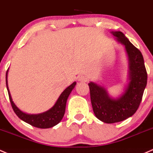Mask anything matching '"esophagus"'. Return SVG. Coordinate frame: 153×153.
Listing matches in <instances>:
<instances>
[{"label": "esophagus", "instance_id": "obj_1", "mask_svg": "<svg viewBox=\"0 0 153 153\" xmlns=\"http://www.w3.org/2000/svg\"><path fill=\"white\" fill-rule=\"evenodd\" d=\"M78 81L81 82H87L88 79L85 75H81V76H79V78H78Z\"/></svg>", "mask_w": 153, "mask_h": 153}]
</instances>
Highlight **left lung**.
Instances as JSON below:
<instances>
[{
	"mask_svg": "<svg viewBox=\"0 0 153 153\" xmlns=\"http://www.w3.org/2000/svg\"><path fill=\"white\" fill-rule=\"evenodd\" d=\"M126 48L130 62V81L125 93L117 100L111 99L105 89L95 83H89L93 111L98 120L111 124L123 121L136 113L139 108L147 73L141 51L133 45L121 31L112 32Z\"/></svg>",
	"mask_w": 153,
	"mask_h": 153,
	"instance_id": "8db88e82",
	"label": "left lung"
}]
</instances>
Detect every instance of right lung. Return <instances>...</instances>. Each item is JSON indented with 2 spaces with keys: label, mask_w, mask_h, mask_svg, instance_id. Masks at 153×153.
Returning a JSON list of instances; mask_svg holds the SVG:
<instances>
[{
  "label": "right lung",
  "mask_w": 153,
  "mask_h": 153,
  "mask_svg": "<svg viewBox=\"0 0 153 153\" xmlns=\"http://www.w3.org/2000/svg\"><path fill=\"white\" fill-rule=\"evenodd\" d=\"M7 72H6V83L8 93H9V100H10L11 105H12L14 113L17 114L20 120L28 123L32 126L38 128H52V127L55 126L60 123L61 120L63 118L64 113H65L66 102H67V98L71 93L72 90L74 89L75 86L76 85L75 82L72 83L67 89H64V91L59 96L55 105L48 111L44 112L42 114H27L21 111L13 102L7 86Z\"/></svg>",
  "instance_id": "add662e5"
}]
</instances>
